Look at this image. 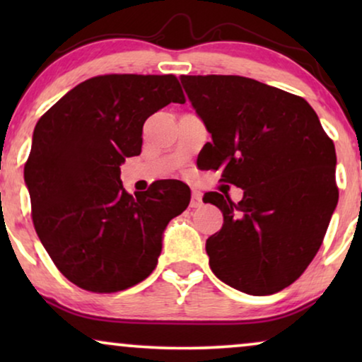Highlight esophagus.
I'll list each match as a JSON object with an SVG mask.
<instances>
[{
	"mask_svg": "<svg viewBox=\"0 0 362 362\" xmlns=\"http://www.w3.org/2000/svg\"><path fill=\"white\" fill-rule=\"evenodd\" d=\"M202 204V196L199 191H192V196H191V207H199Z\"/></svg>",
	"mask_w": 362,
	"mask_h": 362,
	"instance_id": "esophagus-1",
	"label": "esophagus"
}]
</instances>
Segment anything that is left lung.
I'll return each instance as SVG.
<instances>
[{
    "instance_id": "left-lung-1",
    "label": "left lung",
    "mask_w": 362,
    "mask_h": 362,
    "mask_svg": "<svg viewBox=\"0 0 362 362\" xmlns=\"http://www.w3.org/2000/svg\"><path fill=\"white\" fill-rule=\"evenodd\" d=\"M180 78L212 136L202 165L244 191L202 197L224 214L206 240L211 270L244 293H276L313 260L338 204L333 141L305 98L240 76Z\"/></svg>"
}]
</instances>
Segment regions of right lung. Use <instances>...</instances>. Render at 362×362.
I'll list each match as a JSON object with an SVG mask.
<instances>
[{
  "instance_id": "add662e5",
  "label": "right lung",
  "mask_w": 362,
  "mask_h": 362,
  "mask_svg": "<svg viewBox=\"0 0 362 362\" xmlns=\"http://www.w3.org/2000/svg\"><path fill=\"white\" fill-rule=\"evenodd\" d=\"M168 103H185L175 76H98L34 128L24 166L34 229L61 274L83 290L113 293L145 280L166 226L189 204L181 181L135 196L120 181V166L141 153L143 123Z\"/></svg>"
}]
</instances>
